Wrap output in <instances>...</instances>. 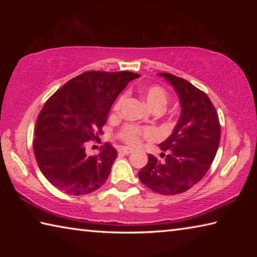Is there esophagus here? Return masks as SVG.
<instances>
[{
    "instance_id": "1",
    "label": "esophagus",
    "mask_w": 257,
    "mask_h": 257,
    "mask_svg": "<svg viewBox=\"0 0 257 257\" xmlns=\"http://www.w3.org/2000/svg\"><path fill=\"white\" fill-rule=\"evenodd\" d=\"M118 152H119L120 154H122V155H128V154L132 153L133 149H130V147H119Z\"/></svg>"
}]
</instances>
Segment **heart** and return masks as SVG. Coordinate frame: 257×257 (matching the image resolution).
I'll use <instances>...</instances> for the list:
<instances>
[{"label": "heart", "instance_id": "obj_1", "mask_svg": "<svg viewBox=\"0 0 257 257\" xmlns=\"http://www.w3.org/2000/svg\"><path fill=\"white\" fill-rule=\"evenodd\" d=\"M141 93L143 97L145 98L147 104L153 108V110H163L168 102V93L163 87L159 85H150L141 88ZM124 99V95L116 99V102L113 106V111L118 112L120 110L122 102ZM153 130L151 128H143L136 124H125L119 132V138L123 141L128 145H138L142 137H150L153 135Z\"/></svg>", "mask_w": 257, "mask_h": 257}]
</instances>
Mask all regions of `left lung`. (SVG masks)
Masks as SVG:
<instances>
[{
    "label": "left lung",
    "instance_id": "obj_1",
    "mask_svg": "<svg viewBox=\"0 0 257 257\" xmlns=\"http://www.w3.org/2000/svg\"><path fill=\"white\" fill-rule=\"evenodd\" d=\"M159 76L170 82L178 94L180 118L173 133L159 145L164 160L149 154V162L138 178L155 193L177 195L206 175L220 144V121L211 99L201 89L171 73L160 72Z\"/></svg>",
    "mask_w": 257,
    "mask_h": 257
}]
</instances>
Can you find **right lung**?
<instances>
[{
	"label": "right lung",
	"mask_w": 257,
	"mask_h": 257,
	"mask_svg": "<svg viewBox=\"0 0 257 257\" xmlns=\"http://www.w3.org/2000/svg\"><path fill=\"white\" fill-rule=\"evenodd\" d=\"M139 76L86 71L47 99L36 121L34 154L43 175L59 190L79 196L105 184L118 153L105 143L99 154L87 156L86 145L99 141L113 102Z\"/></svg>",
	"instance_id": "right-lung-1"
}]
</instances>
